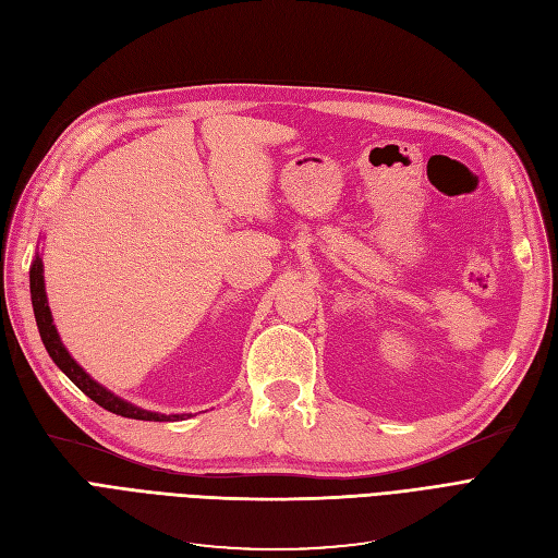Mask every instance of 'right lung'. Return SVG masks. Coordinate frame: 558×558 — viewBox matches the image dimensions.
Instances as JSON below:
<instances>
[{
	"mask_svg": "<svg viewBox=\"0 0 558 558\" xmlns=\"http://www.w3.org/2000/svg\"><path fill=\"white\" fill-rule=\"evenodd\" d=\"M29 293H32V307H35V318H37V326H39L41 342L48 351V356L53 359V363L62 369V373L70 377L90 400H95L99 408H105L113 414H121L125 418H140V421H179L183 416H189V414H170V416H167V414H156V412L134 408V404L113 396L111 391H107L105 386H99L95 379H90L86 373H83V367L70 356V351L62 347L58 330L53 326V316H50L48 302H46L44 265H41L39 253H37V258H35V263H32V269H29Z\"/></svg>",
	"mask_w": 558,
	"mask_h": 558,
	"instance_id": "add662e5",
	"label": "right lung"
}]
</instances>
